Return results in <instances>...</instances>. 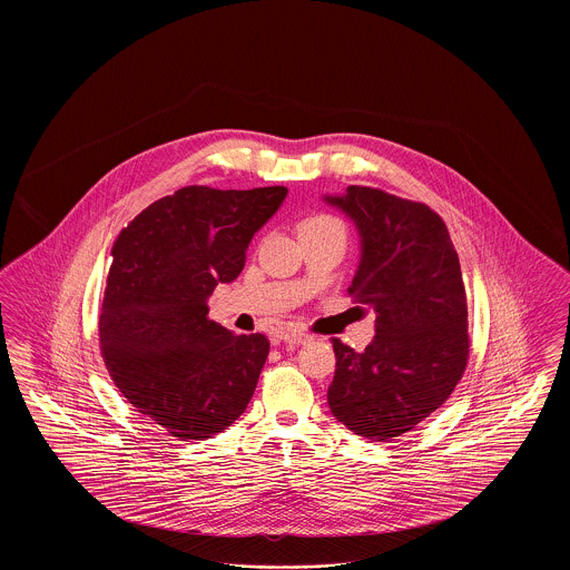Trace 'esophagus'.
Wrapping results in <instances>:
<instances>
[{
    "instance_id": "34e87169",
    "label": "esophagus",
    "mask_w": 570,
    "mask_h": 570,
    "mask_svg": "<svg viewBox=\"0 0 570 570\" xmlns=\"http://www.w3.org/2000/svg\"><path fill=\"white\" fill-rule=\"evenodd\" d=\"M279 337H282L286 344H297V346H301V344H307V342L312 340L307 333H301L297 328H284Z\"/></svg>"
}]
</instances>
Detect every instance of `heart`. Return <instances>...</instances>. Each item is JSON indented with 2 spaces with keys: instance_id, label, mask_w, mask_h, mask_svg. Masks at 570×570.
<instances>
[{
  "instance_id": "heart-1",
  "label": "heart",
  "mask_w": 570,
  "mask_h": 570,
  "mask_svg": "<svg viewBox=\"0 0 570 570\" xmlns=\"http://www.w3.org/2000/svg\"><path fill=\"white\" fill-rule=\"evenodd\" d=\"M333 219H328V217H316V219H312V222H307V224H331Z\"/></svg>"
}]
</instances>
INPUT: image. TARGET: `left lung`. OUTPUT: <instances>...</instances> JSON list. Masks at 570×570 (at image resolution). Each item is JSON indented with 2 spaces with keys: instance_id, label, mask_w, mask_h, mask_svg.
I'll list each match as a JSON object with an SVG mask.
<instances>
[{
  "instance_id": "left-lung-1",
  "label": "left lung",
  "mask_w": 570,
  "mask_h": 570,
  "mask_svg": "<svg viewBox=\"0 0 570 570\" xmlns=\"http://www.w3.org/2000/svg\"><path fill=\"white\" fill-rule=\"evenodd\" d=\"M323 200L358 233L348 293L376 314V335L363 353L333 340L337 363L326 400L351 432L386 442L442 406L465 370L460 256L428 205L363 186Z\"/></svg>"
}]
</instances>
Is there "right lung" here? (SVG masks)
I'll list each match as a JSON object with an SVG mask.
<instances>
[{"instance_id":"obj_1","label":"right lung","mask_w":570,"mask_h":570,"mask_svg":"<svg viewBox=\"0 0 570 570\" xmlns=\"http://www.w3.org/2000/svg\"><path fill=\"white\" fill-rule=\"evenodd\" d=\"M286 194L188 186L140 212L112 245L102 356L124 397L177 440L224 432L254 395L269 340L209 321L207 301L242 273Z\"/></svg>"}]
</instances>
